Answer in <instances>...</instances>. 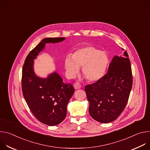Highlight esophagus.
Returning <instances> with one entry per match:
<instances>
[{
  "instance_id": "34e87169",
  "label": "esophagus",
  "mask_w": 150,
  "mask_h": 150,
  "mask_svg": "<svg viewBox=\"0 0 150 150\" xmlns=\"http://www.w3.org/2000/svg\"><path fill=\"white\" fill-rule=\"evenodd\" d=\"M74 87L75 89L77 90V89H79V88L81 87V84H80L79 82H75V83L74 84Z\"/></svg>"
}]
</instances>
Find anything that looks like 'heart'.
I'll return each instance as SVG.
<instances>
[{"instance_id": "1", "label": "heart", "mask_w": 150, "mask_h": 150, "mask_svg": "<svg viewBox=\"0 0 150 150\" xmlns=\"http://www.w3.org/2000/svg\"><path fill=\"white\" fill-rule=\"evenodd\" d=\"M109 64V59L104 52L93 46H87L75 51L65 62L68 74L75 76L82 68V74L88 81L96 82L104 75Z\"/></svg>"}]
</instances>
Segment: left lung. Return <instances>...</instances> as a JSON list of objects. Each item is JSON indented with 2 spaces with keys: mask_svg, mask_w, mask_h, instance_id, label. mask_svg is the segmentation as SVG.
I'll list each match as a JSON object with an SVG mask.
<instances>
[{
  "mask_svg": "<svg viewBox=\"0 0 150 150\" xmlns=\"http://www.w3.org/2000/svg\"><path fill=\"white\" fill-rule=\"evenodd\" d=\"M128 56L126 51L122 56H114L103 77L85 87L90 103V115L96 121L112 122L125 108L133 82Z\"/></svg>",
  "mask_w": 150,
  "mask_h": 150,
  "instance_id": "obj_1",
  "label": "left lung"
}]
</instances>
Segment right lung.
Here are the masks:
<instances>
[{"instance_id":"add662e5","label":"right lung","mask_w":150,"mask_h":150,"mask_svg":"<svg viewBox=\"0 0 150 150\" xmlns=\"http://www.w3.org/2000/svg\"><path fill=\"white\" fill-rule=\"evenodd\" d=\"M65 37L46 38L27 56L22 72V91L28 108L41 123L49 126L60 123L67 115V104L74 93L71 83H65L53 72L47 78L37 76L33 69L34 59L44 49L46 43L62 41Z\"/></svg>"}]
</instances>
